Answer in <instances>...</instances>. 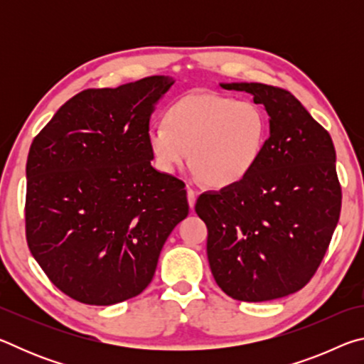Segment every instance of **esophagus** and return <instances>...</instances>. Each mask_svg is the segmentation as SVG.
I'll return each mask as SVG.
<instances>
[{
  "label": "esophagus",
  "instance_id": "esophagus-1",
  "mask_svg": "<svg viewBox=\"0 0 364 364\" xmlns=\"http://www.w3.org/2000/svg\"><path fill=\"white\" fill-rule=\"evenodd\" d=\"M188 202H189V207L193 208L196 204V191L193 188H188Z\"/></svg>",
  "mask_w": 364,
  "mask_h": 364
}]
</instances>
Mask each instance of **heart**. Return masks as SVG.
<instances>
[{"mask_svg":"<svg viewBox=\"0 0 364 364\" xmlns=\"http://www.w3.org/2000/svg\"><path fill=\"white\" fill-rule=\"evenodd\" d=\"M167 125L152 123L147 146L164 173L189 162L213 188L244 181L260 160L267 117L254 102L220 95H191L168 107Z\"/></svg>","mask_w":364,"mask_h":364,"instance_id":"obj_1","label":"heart"}]
</instances>
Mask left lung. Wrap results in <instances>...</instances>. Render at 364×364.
I'll return each instance as SVG.
<instances>
[{
  "mask_svg": "<svg viewBox=\"0 0 364 364\" xmlns=\"http://www.w3.org/2000/svg\"><path fill=\"white\" fill-rule=\"evenodd\" d=\"M220 86L262 104L269 136L244 181L196 202L208 231V264L232 299L286 297L311 279L337 226L342 193L334 144L289 91L245 82Z\"/></svg>",
  "mask_w": 364,
  "mask_h": 364,
  "instance_id": "left-lung-1",
  "label": "left lung"
}]
</instances>
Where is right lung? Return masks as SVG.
Instances as JSON below:
<instances>
[{"label": "right lung", "instance_id": "right-lung-1", "mask_svg": "<svg viewBox=\"0 0 364 364\" xmlns=\"http://www.w3.org/2000/svg\"><path fill=\"white\" fill-rule=\"evenodd\" d=\"M173 83L154 75L82 91L30 146L28 249L53 284L82 304L143 292L188 217L184 183L154 168L147 146L151 115Z\"/></svg>", "mask_w": 364, "mask_h": 364}]
</instances>
